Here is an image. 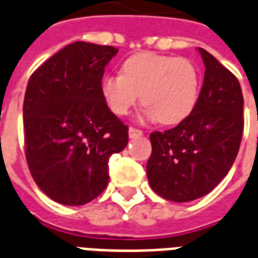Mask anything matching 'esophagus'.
Masks as SVG:
<instances>
[{
	"label": "esophagus",
	"instance_id": "esophagus-1",
	"mask_svg": "<svg viewBox=\"0 0 258 258\" xmlns=\"http://www.w3.org/2000/svg\"><path fill=\"white\" fill-rule=\"evenodd\" d=\"M142 135H143V133L141 131V130L134 128V127H130L128 128V137L131 138V139H134V138H141Z\"/></svg>",
	"mask_w": 258,
	"mask_h": 258
}]
</instances>
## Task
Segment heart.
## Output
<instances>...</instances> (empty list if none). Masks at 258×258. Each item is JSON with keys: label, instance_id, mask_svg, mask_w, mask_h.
Instances as JSON below:
<instances>
[{"label": "heart", "instance_id": "heart-1", "mask_svg": "<svg viewBox=\"0 0 258 258\" xmlns=\"http://www.w3.org/2000/svg\"><path fill=\"white\" fill-rule=\"evenodd\" d=\"M200 73L189 59L154 52H139L121 64V76L101 81V96L115 115H127L139 101L146 116L161 124L174 125L185 120L196 107Z\"/></svg>", "mask_w": 258, "mask_h": 258}]
</instances>
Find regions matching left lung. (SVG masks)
Masks as SVG:
<instances>
[{
    "label": "left lung",
    "mask_w": 258,
    "mask_h": 258,
    "mask_svg": "<svg viewBox=\"0 0 258 258\" xmlns=\"http://www.w3.org/2000/svg\"><path fill=\"white\" fill-rule=\"evenodd\" d=\"M196 107L185 120L150 134L149 184L164 199L185 203L210 194L225 178L238 154L243 133V97L233 73L208 51Z\"/></svg>",
    "instance_id": "1"
}]
</instances>
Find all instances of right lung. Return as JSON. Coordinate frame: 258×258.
<instances>
[{
    "mask_svg": "<svg viewBox=\"0 0 258 258\" xmlns=\"http://www.w3.org/2000/svg\"><path fill=\"white\" fill-rule=\"evenodd\" d=\"M117 48L69 44L33 73L25 90V157L44 194L82 206L108 185V161L128 142V127L101 96L104 69Z\"/></svg>",
    "mask_w": 258,
    "mask_h": 258,
    "instance_id": "obj_1",
    "label": "right lung"
}]
</instances>
